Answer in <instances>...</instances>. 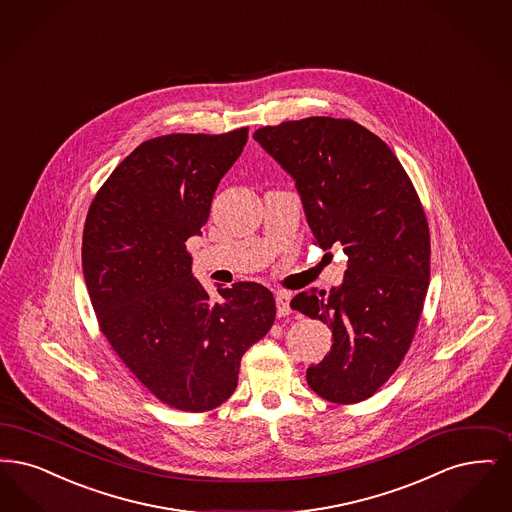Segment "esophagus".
<instances>
[{
  "mask_svg": "<svg viewBox=\"0 0 512 512\" xmlns=\"http://www.w3.org/2000/svg\"><path fill=\"white\" fill-rule=\"evenodd\" d=\"M276 312L278 316H287L291 312V293L287 291L276 293Z\"/></svg>",
  "mask_w": 512,
  "mask_h": 512,
  "instance_id": "34e87169",
  "label": "esophagus"
}]
</instances>
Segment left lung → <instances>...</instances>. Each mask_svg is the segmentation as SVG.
I'll return each mask as SVG.
<instances>
[{
	"label": "left lung",
	"instance_id": "8db88e82",
	"mask_svg": "<svg viewBox=\"0 0 512 512\" xmlns=\"http://www.w3.org/2000/svg\"><path fill=\"white\" fill-rule=\"evenodd\" d=\"M253 139L293 179L316 244L348 255L343 284L303 291L291 307L333 328L308 387L337 404L379 389L408 352L429 289L425 211L394 152L352 120L307 118Z\"/></svg>",
	"mask_w": 512,
	"mask_h": 512
}]
</instances>
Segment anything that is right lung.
I'll list each match as a JSON object with an SVG mask.
<instances>
[{
	"label": "right lung",
	"instance_id": "obj_1",
	"mask_svg": "<svg viewBox=\"0 0 512 512\" xmlns=\"http://www.w3.org/2000/svg\"><path fill=\"white\" fill-rule=\"evenodd\" d=\"M246 143L247 127L144 141L112 171L85 219L83 278L104 337L171 408L221 406L247 348L274 324L266 287L217 286L213 301L186 251Z\"/></svg>",
	"mask_w": 512,
	"mask_h": 512
}]
</instances>
